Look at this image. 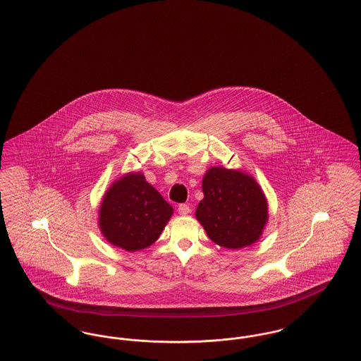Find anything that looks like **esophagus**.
I'll list each match as a JSON object with an SVG mask.
<instances>
[{"label":"esophagus","instance_id":"esophagus-1","mask_svg":"<svg viewBox=\"0 0 361 361\" xmlns=\"http://www.w3.org/2000/svg\"><path fill=\"white\" fill-rule=\"evenodd\" d=\"M177 211H178V214L183 215V216H187L188 214H190V208H189L188 204H180Z\"/></svg>","mask_w":361,"mask_h":361}]
</instances>
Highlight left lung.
<instances>
[{
	"mask_svg": "<svg viewBox=\"0 0 361 361\" xmlns=\"http://www.w3.org/2000/svg\"><path fill=\"white\" fill-rule=\"evenodd\" d=\"M195 216L209 240L227 249H242L259 240L268 222V202L249 173L211 166Z\"/></svg>",
	"mask_w": 361,
	"mask_h": 361,
	"instance_id": "8db88e82",
	"label": "left lung"
}]
</instances>
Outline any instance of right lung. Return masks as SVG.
Returning <instances> with one entry per match:
<instances>
[{"mask_svg":"<svg viewBox=\"0 0 361 361\" xmlns=\"http://www.w3.org/2000/svg\"><path fill=\"white\" fill-rule=\"evenodd\" d=\"M172 215L173 207L146 181L143 173L130 172L104 193L99 227L111 245L137 252L159 238Z\"/></svg>","mask_w":361,"mask_h":361,"instance_id":"right-lung-1","label":"right lung"}]
</instances>
